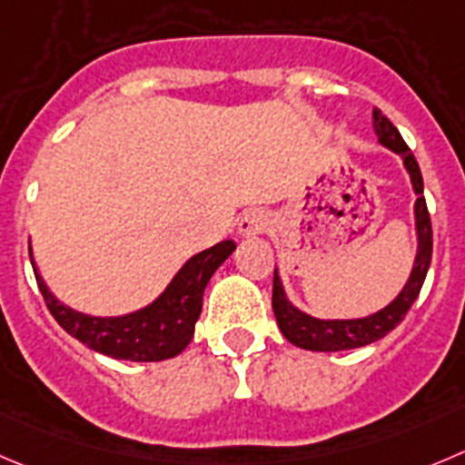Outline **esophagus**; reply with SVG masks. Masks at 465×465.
Returning a JSON list of instances; mask_svg holds the SVG:
<instances>
[{"label": "esophagus", "mask_w": 465, "mask_h": 465, "mask_svg": "<svg viewBox=\"0 0 465 465\" xmlns=\"http://www.w3.org/2000/svg\"><path fill=\"white\" fill-rule=\"evenodd\" d=\"M267 225H269V219L264 212L251 210L242 216L237 228H240V235L253 237V235H260V232H264V230H267Z\"/></svg>", "instance_id": "esophagus-1"}]
</instances>
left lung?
Segmentation results:
<instances>
[{
  "label": "left lung",
  "instance_id": "obj_1",
  "mask_svg": "<svg viewBox=\"0 0 465 465\" xmlns=\"http://www.w3.org/2000/svg\"><path fill=\"white\" fill-rule=\"evenodd\" d=\"M374 132H377L379 141L392 153L400 154L404 159V166L411 175V183L415 189V230H418V255H415L413 272H411L409 281H406L404 290L397 294L395 302L386 306L383 311L374 312L370 317H361V320H315V317L306 315L299 308L292 306L287 302L285 290L281 285L278 272H273V294H272V308L276 315L278 329L282 331L287 340L296 347L308 349V351H342V349H356L372 344L381 340L383 335L391 333L413 302L418 299L420 290H422L424 276L431 264V249H434V237H431V219H429L427 201L422 196V173L415 162L413 153L409 145L401 139L400 130L388 121L381 114V109H374Z\"/></svg>",
  "mask_w": 465,
  "mask_h": 465
}]
</instances>
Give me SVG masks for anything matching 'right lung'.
Returning <instances> with one entry per match:
<instances>
[{"instance_id":"obj_1","label":"right lung","mask_w":465,"mask_h":465,"mask_svg":"<svg viewBox=\"0 0 465 465\" xmlns=\"http://www.w3.org/2000/svg\"><path fill=\"white\" fill-rule=\"evenodd\" d=\"M235 251V242H219L212 249L193 255L175 273L169 287L150 306L123 317H91L73 311L47 290L31 255L38 290L50 308L52 317L64 331L86 347L112 358L136 362H153L173 358L192 342L198 315L203 311V292L212 273Z\"/></svg>"}]
</instances>
